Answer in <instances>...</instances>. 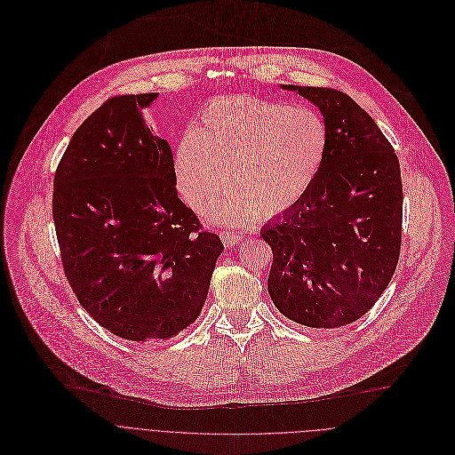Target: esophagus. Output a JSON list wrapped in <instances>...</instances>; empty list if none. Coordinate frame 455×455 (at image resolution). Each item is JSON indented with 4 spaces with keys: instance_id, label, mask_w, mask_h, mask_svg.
<instances>
[{
    "instance_id": "34e87169",
    "label": "esophagus",
    "mask_w": 455,
    "mask_h": 455,
    "mask_svg": "<svg viewBox=\"0 0 455 455\" xmlns=\"http://www.w3.org/2000/svg\"><path fill=\"white\" fill-rule=\"evenodd\" d=\"M220 238H222V242H224L226 247H231V245L242 242V235H236V233H233V231H222V233H220Z\"/></svg>"
}]
</instances>
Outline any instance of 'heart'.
Instances as JSON below:
<instances>
[{
  "instance_id": "1",
  "label": "heart",
  "mask_w": 455,
  "mask_h": 455,
  "mask_svg": "<svg viewBox=\"0 0 455 455\" xmlns=\"http://www.w3.org/2000/svg\"><path fill=\"white\" fill-rule=\"evenodd\" d=\"M328 150L324 120L310 108L256 97H220L199 113L179 143L173 173L187 204L210 213L235 188L217 220L280 215L312 187Z\"/></svg>"
}]
</instances>
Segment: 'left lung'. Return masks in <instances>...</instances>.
<instances>
[{
    "mask_svg": "<svg viewBox=\"0 0 455 455\" xmlns=\"http://www.w3.org/2000/svg\"><path fill=\"white\" fill-rule=\"evenodd\" d=\"M319 108L328 150L303 199L261 229L272 249L275 307L310 328L360 319L387 289L400 258L403 188L393 145L351 97L283 85Z\"/></svg>",
    "mask_w": 455,
    "mask_h": 455,
    "instance_id": "obj_1",
    "label": "left lung"
}]
</instances>
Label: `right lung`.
<instances>
[{"label": "right lung", "mask_w": 455, "mask_h": 455, "mask_svg": "<svg viewBox=\"0 0 455 455\" xmlns=\"http://www.w3.org/2000/svg\"><path fill=\"white\" fill-rule=\"evenodd\" d=\"M156 99L104 102L75 131L53 177L71 291L100 326L136 342L170 339L199 317L224 251L177 197L172 148L141 115Z\"/></svg>", "instance_id": "obj_1"}]
</instances>
